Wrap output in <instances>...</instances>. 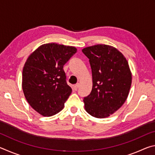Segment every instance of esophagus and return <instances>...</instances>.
Here are the masks:
<instances>
[{
  "label": "esophagus",
  "instance_id": "1",
  "mask_svg": "<svg viewBox=\"0 0 155 155\" xmlns=\"http://www.w3.org/2000/svg\"><path fill=\"white\" fill-rule=\"evenodd\" d=\"M79 85H80L79 83H77V84H76V85H74V86H73V88H74V90H77L78 87H79Z\"/></svg>",
  "mask_w": 155,
  "mask_h": 155
}]
</instances>
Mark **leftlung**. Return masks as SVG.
Here are the masks:
<instances>
[{"label": "left lung", "instance_id": "obj_1", "mask_svg": "<svg viewBox=\"0 0 155 155\" xmlns=\"http://www.w3.org/2000/svg\"><path fill=\"white\" fill-rule=\"evenodd\" d=\"M82 51L90 59L93 83L90 94L83 99L85 109L91 116L105 118L124 103L132 73L124 54L114 46L96 44Z\"/></svg>", "mask_w": 155, "mask_h": 155}]
</instances>
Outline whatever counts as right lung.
Wrapping results in <instances>:
<instances>
[{"instance_id":"1","label":"right lung","mask_w":155,"mask_h":155,"mask_svg":"<svg viewBox=\"0 0 155 155\" xmlns=\"http://www.w3.org/2000/svg\"><path fill=\"white\" fill-rule=\"evenodd\" d=\"M77 51L74 46L44 44L26 61L22 70L23 93L30 106L43 116L61 111L71 94L63 68Z\"/></svg>"}]
</instances>
